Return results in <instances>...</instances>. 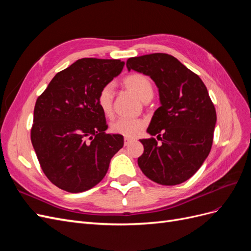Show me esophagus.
Masks as SVG:
<instances>
[{
	"instance_id": "obj_1",
	"label": "esophagus",
	"mask_w": 251,
	"mask_h": 251,
	"mask_svg": "<svg viewBox=\"0 0 251 251\" xmlns=\"http://www.w3.org/2000/svg\"><path fill=\"white\" fill-rule=\"evenodd\" d=\"M134 139L133 138H128V137H125L124 142H125V146H127V144H130Z\"/></svg>"
}]
</instances>
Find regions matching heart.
<instances>
[{
	"mask_svg": "<svg viewBox=\"0 0 251 251\" xmlns=\"http://www.w3.org/2000/svg\"><path fill=\"white\" fill-rule=\"evenodd\" d=\"M123 85L142 101L150 100L153 96V86L148 76L141 73H133L123 79ZM97 104L104 115L110 116L113 111V90L105 85L97 95ZM146 126V121L138 118H118L111 124V131L125 137H136Z\"/></svg>",
	"mask_w": 251,
	"mask_h": 251,
	"instance_id": "obj_1",
	"label": "heart"
}]
</instances>
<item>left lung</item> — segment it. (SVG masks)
<instances>
[{
  "mask_svg": "<svg viewBox=\"0 0 251 251\" xmlns=\"http://www.w3.org/2000/svg\"><path fill=\"white\" fill-rule=\"evenodd\" d=\"M126 68L155 81L161 103L148 133L162 142L140 139L139 168L158 184H180L194 176L211 150L217 114L208 91L198 75L166 53L131 57Z\"/></svg>",
  "mask_w": 251,
  "mask_h": 251,
  "instance_id": "8db88e82",
  "label": "left lung"
}]
</instances>
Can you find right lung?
Returning a JSON list of instances; mask_svg holds the SVG:
<instances>
[{
  "instance_id": "1",
  "label": "right lung",
  "mask_w": 251,
  "mask_h": 251,
  "mask_svg": "<svg viewBox=\"0 0 251 251\" xmlns=\"http://www.w3.org/2000/svg\"><path fill=\"white\" fill-rule=\"evenodd\" d=\"M124 66L120 59H78L37 97L31 142L44 174L63 191L81 193L100 183L124 147L123 136L105 133V116L96 101Z\"/></svg>"
}]
</instances>
